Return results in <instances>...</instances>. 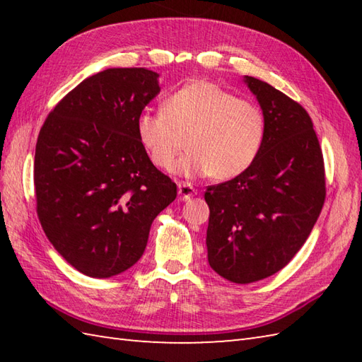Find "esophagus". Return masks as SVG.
Instances as JSON below:
<instances>
[{
  "mask_svg": "<svg viewBox=\"0 0 362 362\" xmlns=\"http://www.w3.org/2000/svg\"><path fill=\"white\" fill-rule=\"evenodd\" d=\"M196 196V189L191 183H179V199L180 201H189L191 197Z\"/></svg>",
  "mask_w": 362,
  "mask_h": 362,
  "instance_id": "34e87169",
  "label": "esophagus"
}]
</instances>
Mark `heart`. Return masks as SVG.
Segmentation results:
<instances>
[{
  "label": "heart",
  "mask_w": 362,
  "mask_h": 362,
  "mask_svg": "<svg viewBox=\"0 0 362 362\" xmlns=\"http://www.w3.org/2000/svg\"><path fill=\"white\" fill-rule=\"evenodd\" d=\"M136 136L152 165L169 171L188 148L177 171L230 180L253 165L263 148L266 122L257 104L209 81H193L168 95L160 112L143 110Z\"/></svg>",
  "instance_id": "obj_1"
}]
</instances>
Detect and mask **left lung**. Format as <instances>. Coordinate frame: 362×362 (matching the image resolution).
Here are the masks:
<instances>
[{
    "mask_svg": "<svg viewBox=\"0 0 362 362\" xmlns=\"http://www.w3.org/2000/svg\"><path fill=\"white\" fill-rule=\"evenodd\" d=\"M264 115L253 165L205 191L209 263L233 283H253L286 266L305 244L325 202L324 156L302 105L267 82L245 76Z\"/></svg>",
    "mask_w": 362,
    "mask_h": 362,
    "instance_id": "1",
    "label": "left lung"
}]
</instances>
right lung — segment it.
<instances>
[{
  "instance_id": "right-lung-1",
  "label": "right lung",
  "mask_w": 362,
  "mask_h": 362,
  "mask_svg": "<svg viewBox=\"0 0 362 362\" xmlns=\"http://www.w3.org/2000/svg\"><path fill=\"white\" fill-rule=\"evenodd\" d=\"M158 93L156 71L109 68L60 99L38 134V221L54 249L93 279L132 267L177 196L136 136L138 115Z\"/></svg>"
}]
</instances>
